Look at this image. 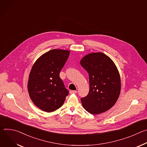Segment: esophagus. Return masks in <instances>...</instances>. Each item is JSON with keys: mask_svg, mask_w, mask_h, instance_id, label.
I'll list each match as a JSON object with an SVG mask.
<instances>
[{"mask_svg": "<svg viewBox=\"0 0 147 147\" xmlns=\"http://www.w3.org/2000/svg\"><path fill=\"white\" fill-rule=\"evenodd\" d=\"M77 92V91H73V90L70 91V94H76Z\"/></svg>", "mask_w": 147, "mask_h": 147, "instance_id": "34e87169", "label": "esophagus"}]
</instances>
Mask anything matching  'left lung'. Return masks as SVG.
Here are the masks:
<instances>
[{"label": "left lung", "mask_w": 147, "mask_h": 147, "mask_svg": "<svg viewBox=\"0 0 147 147\" xmlns=\"http://www.w3.org/2000/svg\"><path fill=\"white\" fill-rule=\"evenodd\" d=\"M89 74L90 91L82 98L83 108L98 115L110 109L120 93L121 81L119 71L112 60L102 52L89 53L80 61Z\"/></svg>", "instance_id": "obj_1"}]
</instances>
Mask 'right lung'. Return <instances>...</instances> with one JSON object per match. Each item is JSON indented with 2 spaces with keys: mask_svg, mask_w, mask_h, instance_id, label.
I'll list each match as a JSON object with an SVG mask.
<instances>
[{
  "mask_svg": "<svg viewBox=\"0 0 147 147\" xmlns=\"http://www.w3.org/2000/svg\"><path fill=\"white\" fill-rule=\"evenodd\" d=\"M69 54L67 50L52 49L34 63L29 75L28 91L33 103L42 111L57 110L69 94L59 74Z\"/></svg>",
  "mask_w": 147,
  "mask_h": 147,
  "instance_id": "add662e5",
  "label": "right lung"
}]
</instances>
